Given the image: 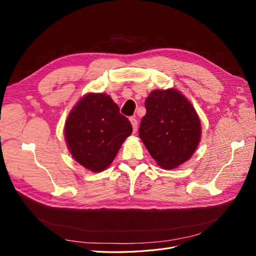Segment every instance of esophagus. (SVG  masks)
Listing matches in <instances>:
<instances>
[{
  "label": "esophagus",
  "instance_id": "obj_1",
  "mask_svg": "<svg viewBox=\"0 0 256 256\" xmlns=\"http://www.w3.org/2000/svg\"><path fill=\"white\" fill-rule=\"evenodd\" d=\"M129 120H130V122H131V125H132L134 132L136 134V129H138V120H136V118H130Z\"/></svg>",
  "mask_w": 256,
  "mask_h": 256
}]
</instances>
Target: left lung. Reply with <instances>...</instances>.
I'll return each instance as SVG.
<instances>
[{
  "instance_id": "8db88e82",
  "label": "left lung",
  "mask_w": 256,
  "mask_h": 256,
  "mask_svg": "<svg viewBox=\"0 0 256 256\" xmlns=\"http://www.w3.org/2000/svg\"><path fill=\"white\" fill-rule=\"evenodd\" d=\"M145 108L138 136L157 164L171 170L188 161L202 134L200 118L189 100L175 88L154 90Z\"/></svg>"
}]
</instances>
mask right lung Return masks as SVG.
Segmentation results:
<instances>
[{"label": "right lung", "instance_id": "1", "mask_svg": "<svg viewBox=\"0 0 256 256\" xmlns=\"http://www.w3.org/2000/svg\"><path fill=\"white\" fill-rule=\"evenodd\" d=\"M132 132L129 120L104 92L84 95L65 122L64 136L72 158L92 172L109 166L124 141Z\"/></svg>", "mask_w": 256, "mask_h": 256}]
</instances>
